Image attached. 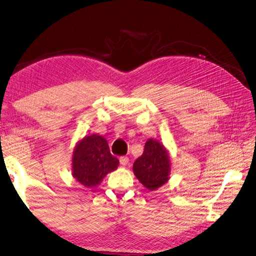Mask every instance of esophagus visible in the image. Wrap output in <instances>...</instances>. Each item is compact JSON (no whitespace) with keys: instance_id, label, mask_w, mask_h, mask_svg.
I'll use <instances>...</instances> for the list:
<instances>
[{"instance_id":"obj_1","label":"esophagus","mask_w":256,"mask_h":256,"mask_svg":"<svg viewBox=\"0 0 256 256\" xmlns=\"http://www.w3.org/2000/svg\"><path fill=\"white\" fill-rule=\"evenodd\" d=\"M120 162L122 166H127V164H129V158H128V157H125V156L120 157Z\"/></svg>"}]
</instances>
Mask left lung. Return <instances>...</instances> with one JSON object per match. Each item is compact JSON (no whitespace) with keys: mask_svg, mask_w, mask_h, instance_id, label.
<instances>
[{"mask_svg":"<svg viewBox=\"0 0 256 256\" xmlns=\"http://www.w3.org/2000/svg\"><path fill=\"white\" fill-rule=\"evenodd\" d=\"M134 173L150 191L164 186L171 174V158L164 144L154 138L147 140L142 156L134 161Z\"/></svg>","mask_w":256,"mask_h":256,"instance_id":"1","label":"left lung"}]
</instances>
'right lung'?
Returning a JSON list of instances; mask_svg holds the SVG:
<instances>
[{"mask_svg": "<svg viewBox=\"0 0 256 256\" xmlns=\"http://www.w3.org/2000/svg\"><path fill=\"white\" fill-rule=\"evenodd\" d=\"M120 161L112 156L109 144L102 136H84L74 146L72 171L74 180L86 188H94L104 176L118 168Z\"/></svg>", "mask_w": 256, "mask_h": 256, "instance_id": "add662e5", "label": "right lung"}]
</instances>
